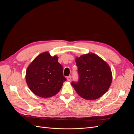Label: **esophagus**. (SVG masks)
I'll list each match as a JSON object with an SVG mask.
<instances>
[{
  "mask_svg": "<svg viewBox=\"0 0 134 134\" xmlns=\"http://www.w3.org/2000/svg\"><path fill=\"white\" fill-rule=\"evenodd\" d=\"M66 79H67L68 81H70L71 79V76H69L67 77Z\"/></svg>",
  "mask_w": 134,
  "mask_h": 134,
  "instance_id": "esophagus-1",
  "label": "esophagus"
}]
</instances>
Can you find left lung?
<instances>
[{"label":"left lung","instance_id":"obj_1","mask_svg":"<svg viewBox=\"0 0 134 134\" xmlns=\"http://www.w3.org/2000/svg\"><path fill=\"white\" fill-rule=\"evenodd\" d=\"M79 76L77 83L71 85L76 93L87 100L98 99L110 87L112 74L108 64L93 53L81 55L75 59Z\"/></svg>","mask_w":134,"mask_h":134}]
</instances>
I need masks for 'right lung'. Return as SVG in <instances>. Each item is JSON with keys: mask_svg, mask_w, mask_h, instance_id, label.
<instances>
[{"mask_svg": "<svg viewBox=\"0 0 134 134\" xmlns=\"http://www.w3.org/2000/svg\"><path fill=\"white\" fill-rule=\"evenodd\" d=\"M26 80L30 90L42 98L56 95L66 79L63 75V66L57 56L48 52L38 55L28 66Z\"/></svg>", "mask_w": 134, "mask_h": 134, "instance_id": "1", "label": "right lung"}]
</instances>
